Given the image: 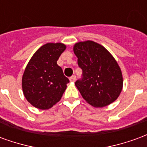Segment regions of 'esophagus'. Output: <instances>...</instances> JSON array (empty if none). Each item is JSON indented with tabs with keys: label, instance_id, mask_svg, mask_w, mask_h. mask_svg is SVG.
<instances>
[{
	"label": "esophagus",
	"instance_id": "34e87169",
	"mask_svg": "<svg viewBox=\"0 0 147 147\" xmlns=\"http://www.w3.org/2000/svg\"><path fill=\"white\" fill-rule=\"evenodd\" d=\"M69 80H70L71 82H75L76 80V76H71L69 78Z\"/></svg>",
	"mask_w": 147,
	"mask_h": 147
}]
</instances>
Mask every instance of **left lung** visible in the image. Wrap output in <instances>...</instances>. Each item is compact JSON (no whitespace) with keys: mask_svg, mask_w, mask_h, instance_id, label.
<instances>
[{"mask_svg":"<svg viewBox=\"0 0 147 147\" xmlns=\"http://www.w3.org/2000/svg\"><path fill=\"white\" fill-rule=\"evenodd\" d=\"M82 79L76 82L81 95L90 105L102 108L116 101L123 87L122 72L116 60L102 45L93 41L73 47Z\"/></svg>","mask_w":147,"mask_h":147,"instance_id":"8db88e82","label":"left lung"}]
</instances>
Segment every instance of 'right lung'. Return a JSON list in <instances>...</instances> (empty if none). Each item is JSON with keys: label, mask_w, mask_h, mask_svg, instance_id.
I'll return each mask as SVG.
<instances>
[{"label": "right lung", "mask_w": 147, "mask_h": 147, "mask_svg": "<svg viewBox=\"0 0 147 147\" xmlns=\"http://www.w3.org/2000/svg\"><path fill=\"white\" fill-rule=\"evenodd\" d=\"M62 43H47L35 52L22 78L23 92L35 108L48 109L61 100L69 80L57 61L65 50Z\"/></svg>", "instance_id": "add662e5"}]
</instances>
